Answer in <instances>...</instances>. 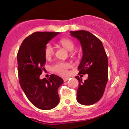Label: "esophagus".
<instances>
[{
  "label": "esophagus",
  "instance_id": "esophagus-1",
  "mask_svg": "<svg viewBox=\"0 0 129 129\" xmlns=\"http://www.w3.org/2000/svg\"><path fill=\"white\" fill-rule=\"evenodd\" d=\"M68 80V78H67V77H63V81H67Z\"/></svg>",
  "mask_w": 129,
  "mask_h": 129
}]
</instances>
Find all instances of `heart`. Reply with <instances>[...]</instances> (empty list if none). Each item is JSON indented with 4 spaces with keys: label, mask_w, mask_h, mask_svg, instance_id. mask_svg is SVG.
<instances>
[{
    "label": "heart",
    "mask_w": 129,
    "mask_h": 129,
    "mask_svg": "<svg viewBox=\"0 0 129 129\" xmlns=\"http://www.w3.org/2000/svg\"><path fill=\"white\" fill-rule=\"evenodd\" d=\"M59 44L68 50H73L75 48V43L73 40L68 38H63L59 40ZM55 50L50 43L46 44L44 49V54L46 59H49L54 55ZM71 66L66 62H58L52 67V70L55 72L62 75L66 76L68 74V69Z\"/></svg>",
    "instance_id": "obj_1"
}]
</instances>
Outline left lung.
Returning <instances> with one entry per match:
<instances>
[{"label": "left lung", "instance_id": "left-lung-1", "mask_svg": "<svg viewBox=\"0 0 129 129\" xmlns=\"http://www.w3.org/2000/svg\"><path fill=\"white\" fill-rule=\"evenodd\" d=\"M70 34L79 40L83 50L79 74H88L84 81L76 77L79 81L77 101L81 105H91L102 98L105 91L108 79V58L102 42L91 33L80 30L71 31Z\"/></svg>", "mask_w": 129, "mask_h": 129}]
</instances>
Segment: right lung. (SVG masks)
<instances>
[{
	"mask_svg": "<svg viewBox=\"0 0 129 129\" xmlns=\"http://www.w3.org/2000/svg\"><path fill=\"white\" fill-rule=\"evenodd\" d=\"M59 33H33L24 39L17 53L19 84L28 100L40 110L52 109L59 102L58 89L63 79L55 74L48 79H40L46 63L45 46Z\"/></svg>",
	"mask_w": 129,
	"mask_h": 129,
	"instance_id": "right-lung-1",
	"label": "right lung"
}]
</instances>
